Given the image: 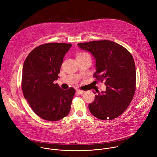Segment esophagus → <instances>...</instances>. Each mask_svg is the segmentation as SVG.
Returning <instances> with one entry per match:
<instances>
[{"instance_id": "34e87169", "label": "esophagus", "mask_w": 157, "mask_h": 157, "mask_svg": "<svg viewBox=\"0 0 157 157\" xmlns=\"http://www.w3.org/2000/svg\"><path fill=\"white\" fill-rule=\"evenodd\" d=\"M76 92H78V93L79 94H82V93H84V91L81 90V89H78V88H77V89H76Z\"/></svg>"}]
</instances>
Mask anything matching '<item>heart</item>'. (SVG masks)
<instances>
[{
	"mask_svg": "<svg viewBox=\"0 0 157 157\" xmlns=\"http://www.w3.org/2000/svg\"><path fill=\"white\" fill-rule=\"evenodd\" d=\"M90 57V55H89L86 52H79L78 53L77 58H82V57Z\"/></svg>",
	"mask_w": 157,
	"mask_h": 157,
	"instance_id": "1",
	"label": "heart"
}]
</instances>
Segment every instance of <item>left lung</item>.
Masks as SVG:
<instances>
[{"mask_svg": "<svg viewBox=\"0 0 157 157\" xmlns=\"http://www.w3.org/2000/svg\"><path fill=\"white\" fill-rule=\"evenodd\" d=\"M78 45L92 53L97 70L93 77L106 85L105 91L96 94L89 104V110L101 120L117 118L127 109L136 92V71L132 55L121 44L107 40Z\"/></svg>", "mask_w": 157, "mask_h": 157, "instance_id": "left-lung-1", "label": "left lung"}]
</instances>
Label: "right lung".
Listing matches in <instances>:
<instances>
[{
  "mask_svg": "<svg viewBox=\"0 0 157 157\" xmlns=\"http://www.w3.org/2000/svg\"><path fill=\"white\" fill-rule=\"evenodd\" d=\"M71 43H48L35 48L23 66L21 89L25 99L41 119L57 121L70 113L75 89L63 90L53 82Z\"/></svg>",
  "mask_w": 157,
  "mask_h": 157,
  "instance_id": "1",
  "label": "right lung"
}]
</instances>
